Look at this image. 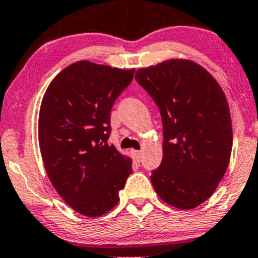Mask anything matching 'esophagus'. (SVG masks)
Wrapping results in <instances>:
<instances>
[{
    "label": "esophagus",
    "instance_id": "obj_1",
    "mask_svg": "<svg viewBox=\"0 0 258 258\" xmlns=\"http://www.w3.org/2000/svg\"><path fill=\"white\" fill-rule=\"evenodd\" d=\"M131 153H132V157H134L135 161L140 163L141 159H142V152H140V151H131Z\"/></svg>",
    "mask_w": 258,
    "mask_h": 258
}]
</instances>
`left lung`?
<instances>
[{
	"label": "left lung",
	"instance_id": "left-lung-1",
	"mask_svg": "<svg viewBox=\"0 0 258 258\" xmlns=\"http://www.w3.org/2000/svg\"><path fill=\"white\" fill-rule=\"evenodd\" d=\"M135 78L163 121V160L152 171L153 187L172 207L196 208L213 195L230 160L233 130L224 92L189 60L141 69Z\"/></svg>",
	"mask_w": 258,
	"mask_h": 258
}]
</instances>
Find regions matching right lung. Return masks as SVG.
<instances>
[{
  "label": "right lung",
  "instance_id": "right-lung-1",
  "mask_svg": "<svg viewBox=\"0 0 258 258\" xmlns=\"http://www.w3.org/2000/svg\"><path fill=\"white\" fill-rule=\"evenodd\" d=\"M135 70L78 61L61 71L42 98L39 146L58 195L77 213L100 217L117 205L132 161L107 143L110 112Z\"/></svg>",
  "mask_w": 258,
  "mask_h": 258
}]
</instances>
